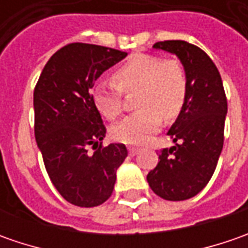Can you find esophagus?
Here are the masks:
<instances>
[{"label": "esophagus", "instance_id": "34e87169", "mask_svg": "<svg viewBox=\"0 0 248 248\" xmlns=\"http://www.w3.org/2000/svg\"><path fill=\"white\" fill-rule=\"evenodd\" d=\"M128 152L131 156H135V155H137V153L139 152V149L138 148H128Z\"/></svg>", "mask_w": 248, "mask_h": 248}]
</instances>
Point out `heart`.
Listing matches in <instances>:
<instances>
[{
  "label": "heart",
  "mask_w": 248,
  "mask_h": 248,
  "mask_svg": "<svg viewBox=\"0 0 248 248\" xmlns=\"http://www.w3.org/2000/svg\"><path fill=\"white\" fill-rule=\"evenodd\" d=\"M113 81L99 80L91 90L95 108L106 119L123 113V93L137 92V113L111 127V138L125 145L146 143L163 123L181 114L187 99V74L178 59L134 53L114 69Z\"/></svg>",
  "instance_id": "heart-1"
}]
</instances>
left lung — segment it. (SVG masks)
Masks as SVG:
<instances>
[{
  "label": "left lung",
  "instance_id": "obj_1",
  "mask_svg": "<svg viewBox=\"0 0 248 248\" xmlns=\"http://www.w3.org/2000/svg\"><path fill=\"white\" fill-rule=\"evenodd\" d=\"M153 48L178 56L189 90L184 109L167 132L175 146L161 150L146 179L157 196L181 202L202 192L214 174L224 146L228 102L221 74L203 49L181 40L160 41Z\"/></svg>",
  "mask_w": 248,
  "mask_h": 248
}]
</instances>
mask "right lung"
<instances>
[{"label":"right lung","mask_w":248,"mask_h":248,"mask_svg":"<svg viewBox=\"0 0 248 248\" xmlns=\"http://www.w3.org/2000/svg\"><path fill=\"white\" fill-rule=\"evenodd\" d=\"M125 56L100 45L67 44L51 56L34 88V134L46 172L63 199L78 207L109 199L128 155L123 143L102 146L106 128L91 99L100 74Z\"/></svg>","instance_id":"obj_1"}]
</instances>
